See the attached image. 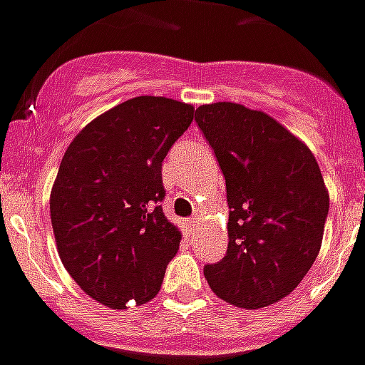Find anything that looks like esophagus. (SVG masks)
Listing matches in <instances>:
<instances>
[{"label": "esophagus", "mask_w": 365, "mask_h": 365, "mask_svg": "<svg viewBox=\"0 0 365 365\" xmlns=\"http://www.w3.org/2000/svg\"><path fill=\"white\" fill-rule=\"evenodd\" d=\"M194 227H195V221H194V220H188V221H186V229L192 230V229H194Z\"/></svg>", "instance_id": "34e87169"}]
</instances>
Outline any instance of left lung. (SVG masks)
Returning <instances> with one entry per match:
<instances>
[{"instance_id": "left-lung-1", "label": "left lung", "mask_w": 365, "mask_h": 365, "mask_svg": "<svg viewBox=\"0 0 365 365\" xmlns=\"http://www.w3.org/2000/svg\"><path fill=\"white\" fill-rule=\"evenodd\" d=\"M195 121L225 177L229 247L205 266L214 294L262 308L294 292L312 267L329 216V192L312 151L266 112L212 103Z\"/></svg>"}]
</instances>
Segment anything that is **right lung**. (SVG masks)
<instances>
[{
	"mask_svg": "<svg viewBox=\"0 0 365 365\" xmlns=\"http://www.w3.org/2000/svg\"><path fill=\"white\" fill-rule=\"evenodd\" d=\"M192 120V105L140 96L90 121L62 157L49 199L58 255L105 307L151 301L179 251L162 212V160Z\"/></svg>",
	"mask_w": 365,
	"mask_h": 365,
	"instance_id": "add662e5",
	"label": "right lung"
}]
</instances>
